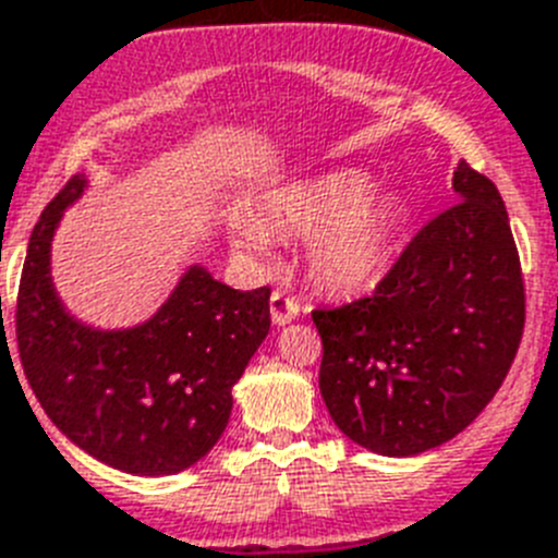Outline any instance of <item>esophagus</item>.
<instances>
[{
	"label": "esophagus",
	"instance_id": "34e87169",
	"mask_svg": "<svg viewBox=\"0 0 558 558\" xmlns=\"http://www.w3.org/2000/svg\"><path fill=\"white\" fill-rule=\"evenodd\" d=\"M295 315H299V302L290 299V295H284L282 290H274V293H270V318H274L276 327L290 324Z\"/></svg>",
	"mask_w": 558,
	"mask_h": 558
}]
</instances>
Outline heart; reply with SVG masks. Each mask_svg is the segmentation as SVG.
<instances>
[{"mask_svg":"<svg viewBox=\"0 0 558 558\" xmlns=\"http://www.w3.org/2000/svg\"><path fill=\"white\" fill-rule=\"evenodd\" d=\"M268 234L313 240L307 270L322 293L352 299L366 293L386 274L397 240V206L372 195V179L360 170H332L295 181L270 195L259 211V229L240 226L234 248L263 256Z\"/></svg>","mask_w":558,"mask_h":558,"instance_id":"b5f03b06","label":"heart"}]
</instances>
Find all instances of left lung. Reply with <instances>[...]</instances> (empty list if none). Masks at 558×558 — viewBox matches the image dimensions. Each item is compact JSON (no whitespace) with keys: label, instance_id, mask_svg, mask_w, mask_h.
Returning a JSON list of instances; mask_svg holds the SVG:
<instances>
[{"label":"left lung","instance_id":"1","mask_svg":"<svg viewBox=\"0 0 558 558\" xmlns=\"http://www.w3.org/2000/svg\"><path fill=\"white\" fill-rule=\"evenodd\" d=\"M458 204L427 220L372 295L313 310L335 425L379 456H418L475 422L525 327L520 254L500 192L458 161Z\"/></svg>","mask_w":558,"mask_h":558}]
</instances>
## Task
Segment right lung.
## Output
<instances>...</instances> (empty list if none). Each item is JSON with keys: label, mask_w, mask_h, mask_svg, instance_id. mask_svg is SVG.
<instances>
[{"label": "right lung", "mask_w": 558, "mask_h": 558, "mask_svg": "<svg viewBox=\"0 0 558 558\" xmlns=\"http://www.w3.org/2000/svg\"><path fill=\"white\" fill-rule=\"evenodd\" d=\"M83 186L86 179L72 175L29 234L16 299L24 377L58 430L88 456L131 475H172L223 436L231 388L270 329V288L234 290L190 268L142 327H83L49 279V240Z\"/></svg>", "instance_id": "obj_1"}]
</instances>
